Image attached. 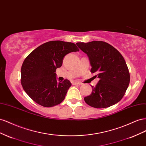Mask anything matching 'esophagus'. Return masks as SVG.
<instances>
[{
    "instance_id": "obj_1",
    "label": "esophagus",
    "mask_w": 146,
    "mask_h": 146,
    "mask_svg": "<svg viewBox=\"0 0 146 146\" xmlns=\"http://www.w3.org/2000/svg\"><path fill=\"white\" fill-rule=\"evenodd\" d=\"M73 85H76V86H81L82 84L81 82H77V81H74L73 82Z\"/></svg>"
}]
</instances>
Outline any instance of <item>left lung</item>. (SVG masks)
I'll use <instances>...</instances> for the list:
<instances>
[{"instance_id":"8db88e82","label":"left lung","mask_w":146,"mask_h":146,"mask_svg":"<svg viewBox=\"0 0 146 146\" xmlns=\"http://www.w3.org/2000/svg\"><path fill=\"white\" fill-rule=\"evenodd\" d=\"M78 48L88 56L91 73L100 79L92 86L85 102L95 108H105L115 105L122 98L130 83V73L124 58L117 49L105 41L78 42Z\"/></svg>"}]
</instances>
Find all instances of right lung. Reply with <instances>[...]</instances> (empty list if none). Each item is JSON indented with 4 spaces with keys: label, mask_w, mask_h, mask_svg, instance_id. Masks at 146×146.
Segmentation results:
<instances>
[{
    "label": "right lung",
    "mask_w": 146,
    "mask_h": 146,
    "mask_svg": "<svg viewBox=\"0 0 146 146\" xmlns=\"http://www.w3.org/2000/svg\"><path fill=\"white\" fill-rule=\"evenodd\" d=\"M79 50L74 43L57 40L42 44L31 52L21 70V82L26 94L44 107L60 104L72 83L68 80L57 81L56 70L62 66L67 54Z\"/></svg>",
    "instance_id": "right-lung-1"
}]
</instances>
